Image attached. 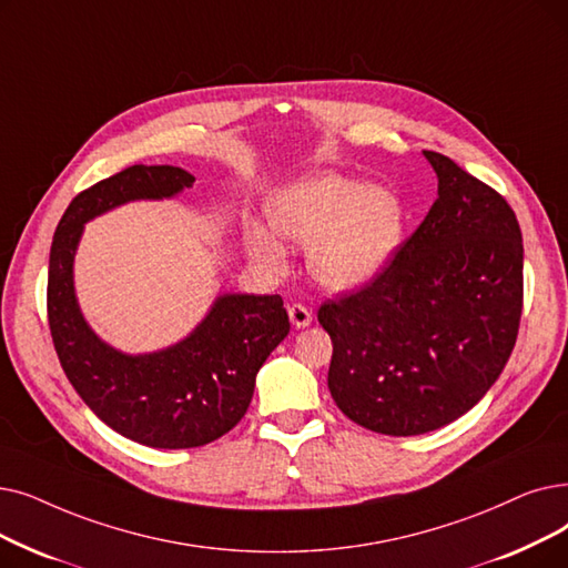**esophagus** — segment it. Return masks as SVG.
Here are the masks:
<instances>
[{"instance_id": "34e87169", "label": "esophagus", "mask_w": 568, "mask_h": 568, "mask_svg": "<svg viewBox=\"0 0 568 568\" xmlns=\"http://www.w3.org/2000/svg\"><path fill=\"white\" fill-rule=\"evenodd\" d=\"M287 315H290V323L297 327V329H304V327H308L313 323V313L306 306H302V304L287 306Z\"/></svg>"}]
</instances>
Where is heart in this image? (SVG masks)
I'll use <instances>...</instances> for the list:
<instances>
[{
    "label": "heart",
    "mask_w": 568,
    "mask_h": 568,
    "mask_svg": "<svg viewBox=\"0 0 568 568\" xmlns=\"http://www.w3.org/2000/svg\"><path fill=\"white\" fill-rule=\"evenodd\" d=\"M266 220L278 236L306 245L311 276L329 290H355L374 281L404 239V206L397 194L329 171L271 192ZM273 233L257 220L243 227L253 260L281 271L285 248Z\"/></svg>",
    "instance_id": "heart-1"
}]
</instances>
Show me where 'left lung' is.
<instances>
[{
	"label": "left lung",
	"mask_w": 568,
	"mask_h": 568,
	"mask_svg": "<svg viewBox=\"0 0 568 568\" xmlns=\"http://www.w3.org/2000/svg\"><path fill=\"white\" fill-rule=\"evenodd\" d=\"M438 196L381 274L325 302L327 385L353 423L417 436L471 410L501 376L523 315V232L504 196L423 151Z\"/></svg>",
	"instance_id": "left-lung-1"
}]
</instances>
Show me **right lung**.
<instances>
[{
    "instance_id": "right-lung-1",
    "label": "right lung",
    "mask_w": 568,
    "mask_h": 568,
    "mask_svg": "<svg viewBox=\"0 0 568 568\" xmlns=\"http://www.w3.org/2000/svg\"><path fill=\"white\" fill-rule=\"evenodd\" d=\"M194 176L169 164H134L73 196L48 262V325L60 364L85 406L113 432L148 448H196L245 415L255 378L287 336L278 294H220L185 338L155 353H122L94 334L73 287L85 223L122 204L171 200Z\"/></svg>"
}]
</instances>
